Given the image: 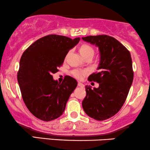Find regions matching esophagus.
Here are the masks:
<instances>
[{"label": "esophagus", "mask_w": 150, "mask_h": 150, "mask_svg": "<svg viewBox=\"0 0 150 150\" xmlns=\"http://www.w3.org/2000/svg\"><path fill=\"white\" fill-rule=\"evenodd\" d=\"M77 85H78L79 86H80V87H84V84H83L82 83H81V82L77 83Z\"/></svg>", "instance_id": "obj_1"}]
</instances>
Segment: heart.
<instances>
[{
    "label": "heart",
    "mask_w": 150,
    "mask_h": 150,
    "mask_svg": "<svg viewBox=\"0 0 150 150\" xmlns=\"http://www.w3.org/2000/svg\"><path fill=\"white\" fill-rule=\"evenodd\" d=\"M80 54H82L83 57H86L87 56L91 55L93 56L94 54V50L92 47L87 45H83L80 49ZM86 72L85 70H74L72 71V75L76 79L81 80L84 75H86Z\"/></svg>",
    "instance_id": "b5f03b06"
}]
</instances>
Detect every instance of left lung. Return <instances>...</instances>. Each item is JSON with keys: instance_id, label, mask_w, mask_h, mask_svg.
<instances>
[{"instance_id": "left-lung-1", "label": "left lung", "mask_w": 150, "mask_h": 150, "mask_svg": "<svg viewBox=\"0 0 150 150\" xmlns=\"http://www.w3.org/2000/svg\"><path fill=\"white\" fill-rule=\"evenodd\" d=\"M83 40L95 45L100 52L98 73L88 80L99 83L98 88L86 86L82 108L88 116L98 121L116 115L125 102L133 80L132 59L129 50L107 35H90Z\"/></svg>"}]
</instances>
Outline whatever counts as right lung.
<instances>
[{
	"label": "right lung",
	"mask_w": 150,
	"mask_h": 150,
	"mask_svg": "<svg viewBox=\"0 0 150 150\" xmlns=\"http://www.w3.org/2000/svg\"><path fill=\"white\" fill-rule=\"evenodd\" d=\"M80 38L49 35L28 47L19 61L17 81L25 105L34 116L49 122L63 114L76 80L66 76L62 83L53 79L68 51Z\"/></svg>",
	"instance_id": "right-lung-1"
}]
</instances>
